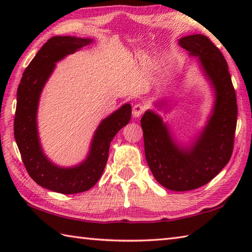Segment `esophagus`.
<instances>
[{"mask_svg": "<svg viewBox=\"0 0 252 252\" xmlns=\"http://www.w3.org/2000/svg\"><path fill=\"white\" fill-rule=\"evenodd\" d=\"M145 111V105L143 104H135L133 106V109H132V115L134 118H138L141 117L143 112Z\"/></svg>", "mask_w": 252, "mask_h": 252, "instance_id": "1", "label": "esophagus"}]
</instances>
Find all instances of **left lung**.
<instances>
[{
	"label": "left lung",
	"instance_id": "left-lung-1",
	"mask_svg": "<svg viewBox=\"0 0 252 252\" xmlns=\"http://www.w3.org/2000/svg\"><path fill=\"white\" fill-rule=\"evenodd\" d=\"M179 45L197 58V65L212 89L213 105L206 125L189 143L179 141L154 110L145 111L141 126L145 156L154 178L170 190L185 191L207 184L231 159L237 103L225 58L206 35L183 36ZM155 106L161 110L169 103L160 99Z\"/></svg>",
	"mask_w": 252,
	"mask_h": 252
}]
</instances>
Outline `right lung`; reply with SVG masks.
<instances>
[{
  "label": "right lung",
  "instance_id": "1",
  "mask_svg": "<svg viewBox=\"0 0 252 252\" xmlns=\"http://www.w3.org/2000/svg\"><path fill=\"white\" fill-rule=\"evenodd\" d=\"M93 41L70 35L51 37L26 68L17 90L14 135L23 162L37 185L61 194H78L97 183L106 167L112 138L131 119V105L126 103L101 120L87 157L72 167H61L43 152L36 120L42 91L55 70L56 63Z\"/></svg>",
  "mask_w": 252,
  "mask_h": 252
}]
</instances>
